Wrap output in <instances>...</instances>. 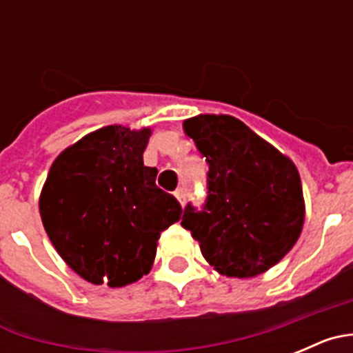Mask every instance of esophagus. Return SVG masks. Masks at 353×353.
<instances>
[{
  "label": "esophagus",
  "mask_w": 353,
  "mask_h": 353,
  "mask_svg": "<svg viewBox=\"0 0 353 353\" xmlns=\"http://www.w3.org/2000/svg\"><path fill=\"white\" fill-rule=\"evenodd\" d=\"M174 196H176V199H179L180 201V205H185V199H187V192H185V189H183V187H180V189H176V191H174Z\"/></svg>",
  "instance_id": "34e87169"
}]
</instances>
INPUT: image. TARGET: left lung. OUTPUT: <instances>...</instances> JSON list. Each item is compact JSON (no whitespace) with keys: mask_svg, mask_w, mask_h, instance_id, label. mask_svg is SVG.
I'll list each match as a JSON object with an SVG mask.
<instances>
[{"mask_svg":"<svg viewBox=\"0 0 353 353\" xmlns=\"http://www.w3.org/2000/svg\"><path fill=\"white\" fill-rule=\"evenodd\" d=\"M208 164L201 212L183 210L182 226L205 260L228 277H254L281 261L304 226L305 205L297 166L230 114L183 121Z\"/></svg>","mask_w":353,"mask_h":353,"instance_id":"1","label":"left lung"}]
</instances>
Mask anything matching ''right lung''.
Listing matches in <instances>:
<instances>
[{
  "label": "right lung",
  "instance_id": "1",
  "mask_svg": "<svg viewBox=\"0 0 353 353\" xmlns=\"http://www.w3.org/2000/svg\"><path fill=\"white\" fill-rule=\"evenodd\" d=\"M150 127L108 125L86 134L52 162L39 199L49 240L92 285H132L150 272L161 233L180 221L174 196L145 166Z\"/></svg>",
  "mask_w": 353,
  "mask_h": 353
}]
</instances>
